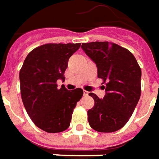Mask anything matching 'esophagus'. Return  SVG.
<instances>
[{
    "instance_id": "obj_1",
    "label": "esophagus",
    "mask_w": 159,
    "mask_h": 159,
    "mask_svg": "<svg viewBox=\"0 0 159 159\" xmlns=\"http://www.w3.org/2000/svg\"><path fill=\"white\" fill-rule=\"evenodd\" d=\"M88 93H88L87 91H86V90L83 91V94H84V96H87V95H88Z\"/></svg>"
}]
</instances>
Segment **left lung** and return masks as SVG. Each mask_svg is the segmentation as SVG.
I'll list each match as a JSON object with an SVG mask.
<instances>
[{"instance_id":"8db88e82","label":"left lung","mask_w":159,"mask_h":159,"mask_svg":"<svg viewBox=\"0 0 159 159\" xmlns=\"http://www.w3.org/2000/svg\"><path fill=\"white\" fill-rule=\"evenodd\" d=\"M81 48L96 64L98 78L107 86L103 98L89 93L95 102L87 111L89 125L97 132H116L127 123L139 100L141 69L132 52L115 43H82Z\"/></svg>"}]
</instances>
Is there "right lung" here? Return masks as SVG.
Returning a JSON list of instances; mask_svg holds the SVG:
<instances>
[{"instance_id": "obj_1", "label": "right lung", "mask_w": 159, "mask_h": 159, "mask_svg": "<svg viewBox=\"0 0 159 159\" xmlns=\"http://www.w3.org/2000/svg\"><path fill=\"white\" fill-rule=\"evenodd\" d=\"M80 43L45 44L27 54L20 71L23 105L36 126L49 133L61 132L70 125L73 109L83 96L81 88H58L65 80L68 60Z\"/></svg>"}]
</instances>
